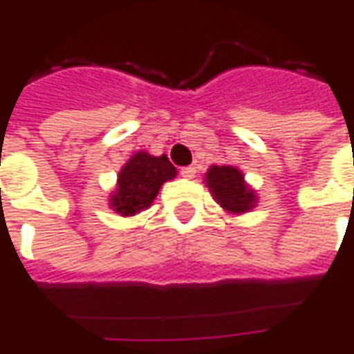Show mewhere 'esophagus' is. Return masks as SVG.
Wrapping results in <instances>:
<instances>
[{
    "label": "esophagus",
    "mask_w": 354,
    "mask_h": 354,
    "mask_svg": "<svg viewBox=\"0 0 354 354\" xmlns=\"http://www.w3.org/2000/svg\"><path fill=\"white\" fill-rule=\"evenodd\" d=\"M180 174L192 180V178H195V174H197V169H195V167H184V169H180Z\"/></svg>",
    "instance_id": "34e87169"
}]
</instances>
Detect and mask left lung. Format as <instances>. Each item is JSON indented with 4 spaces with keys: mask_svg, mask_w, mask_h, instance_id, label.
I'll use <instances>...</instances> for the list:
<instances>
[{
    "mask_svg": "<svg viewBox=\"0 0 354 354\" xmlns=\"http://www.w3.org/2000/svg\"><path fill=\"white\" fill-rule=\"evenodd\" d=\"M207 185L216 203L231 214H245L252 210L258 197L245 182L243 172L235 167H210L207 172Z\"/></svg>",
    "mask_w": 354,
    "mask_h": 354,
    "instance_id": "1",
    "label": "left lung"
}]
</instances>
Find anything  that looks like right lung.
Here are the masks:
<instances>
[{
	"mask_svg": "<svg viewBox=\"0 0 354 354\" xmlns=\"http://www.w3.org/2000/svg\"><path fill=\"white\" fill-rule=\"evenodd\" d=\"M174 176L176 169L167 155L153 157L146 151H138L124 162L119 172L109 207L121 216L138 214L140 210L151 207L161 185Z\"/></svg>",
	"mask_w": 354,
	"mask_h": 354,
	"instance_id": "right-lung-1",
	"label": "right lung"
}]
</instances>
